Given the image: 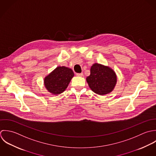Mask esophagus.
<instances>
[{
	"label": "esophagus",
	"instance_id": "esophagus-1",
	"mask_svg": "<svg viewBox=\"0 0 156 156\" xmlns=\"http://www.w3.org/2000/svg\"><path fill=\"white\" fill-rule=\"evenodd\" d=\"M76 76H83V73H76Z\"/></svg>",
	"mask_w": 156,
	"mask_h": 156
}]
</instances>
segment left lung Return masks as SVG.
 <instances>
[{
	"label": "left lung",
	"instance_id": "8db88e82",
	"mask_svg": "<svg viewBox=\"0 0 156 156\" xmlns=\"http://www.w3.org/2000/svg\"><path fill=\"white\" fill-rule=\"evenodd\" d=\"M86 81L95 94L104 95L113 91L117 82V76L110 67L94 63L91 67L90 75L86 78Z\"/></svg>",
	"mask_w": 156,
	"mask_h": 156
}]
</instances>
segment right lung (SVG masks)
Masks as SVG:
<instances>
[{
    "instance_id": "1",
    "label": "right lung",
    "mask_w": 156,
    "mask_h": 156,
    "mask_svg": "<svg viewBox=\"0 0 156 156\" xmlns=\"http://www.w3.org/2000/svg\"><path fill=\"white\" fill-rule=\"evenodd\" d=\"M73 76L71 69L58 66L44 78V84L49 92L58 94L66 89Z\"/></svg>"
}]
</instances>
